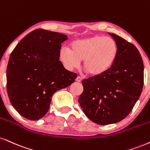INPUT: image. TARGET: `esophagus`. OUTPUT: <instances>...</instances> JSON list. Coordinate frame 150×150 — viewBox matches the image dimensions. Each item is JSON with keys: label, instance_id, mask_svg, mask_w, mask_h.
<instances>
[{"label": "esophagus", "instance_id": "1", "mask_svg": "<svg viewBox=\"0 0 150 150\" xmlns=\"http://www.w3.org/2000/svg\"><path fill=\"white\" fill-rule=\"evenodd\" d=\"M75 81H76L77 82H80L81 81H82V78H81L80 77H77L76 78V80H75Z\"/></svg>", "mask_w": 150, "mask_h": 150}]
</instances>
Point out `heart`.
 Here are the masks:
<instances>
[{
	"label": "heart",
	"instance_id": "heart-1",
	"mask_svg": "<svg viewBox=\"0 0 150 150\" xmlns=\"http://www.w3.org/2000/svg\"><path fill=\"white\" fill-rule=\"evenodd\" d=\"M118 54L116 41L102 35L74 40L70 44V49L62 47L59 51L60 60L67 69L78 68L83 60V68L93 77L107 73L115 64Z\"/></svg>",
	"mask_w": 150,
	"mask_h": 150
}]
</instances>
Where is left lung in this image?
<instances>
[{"instance_id": "8db88e82", "label": "left lung", "mask_w": 150, "mask_h": 150, "mask_svg": "<svg viewBox=\"0 0 150 150\" xmlns=\"http://www.w3.org/2000/svg\"><path fill=\"white\" fill-rule=\"evenodd\" d=\"M119 54L107 73L82 81L84 91L78 99L86 117L96 124L108 125L124 120L141 94L144 66L136 47L116 34Z\"/></svg>"}]
</instances>
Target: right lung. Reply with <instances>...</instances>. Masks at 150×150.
Returning <instances> with one entry per match:
<instances>
[{
    "label": "right lung",
    "instance_id": "1",
    "mask_svg": "<svg viewBox=\"0 0 150 150\" xmlns=\"http://www.w3.org/2000/svg\"><path fill=\"white\" fill-rule=\"evenodd\" d=\"M64 34L38 28L25 36L10 54L7 91L10 103L21 116L38 120L46 115L52 96L75 82L77 74L59 61Z\"/></svg>",
    "mask_w": 150,
    "mask_h": 150
}]
</instances>
